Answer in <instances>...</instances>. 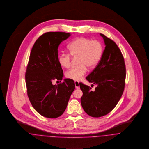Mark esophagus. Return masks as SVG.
<instances>
[{
    "label": "esophagus",
    "instance_id": "esophagus-1",
    "mask_svg": "<svg viewBox=\"0 0 149 149\" xmlns=\"http://www.w3.org/2000/svg\"><path fill=\"white\" fill-rule=\"evenodd\" d=\"M74 84H75V86H76V88H77V89L79 88V84L78 81H75Z\"/></svg>",
    "mask_w": 149,
    "mask_h": 149
}]
</instances>
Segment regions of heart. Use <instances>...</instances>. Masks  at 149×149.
Masks as SVG:
<instances>
[{"label": "heart", "mask_w": 149, "mask_h": 149, "mask_svg": "<svg viewBox=\"0 0 149 149\" xmlns=\"http://www.w3.org/2000/svg\"><path fill=\"white\" fill-rule=\"evenodd\" d=\"M69 53H61L58 62L61 66L68 68L71 65L72 56L77 58V66L67 71L65 76L73 80L79 81L86 74L87 68L94 67L102 58L103 47L102 43L96 40H91L85 38L74 40L67 46Z\"/></svg>", "instance_id": "heart-1"}]
</instances>
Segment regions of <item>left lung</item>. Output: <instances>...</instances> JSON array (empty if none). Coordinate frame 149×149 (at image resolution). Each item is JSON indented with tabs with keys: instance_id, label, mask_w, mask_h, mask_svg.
I'll return each mask as SVG.
<instances>
[{
	"instance_id": "left-lung-1",
	"label": "left lung",
	"mask_w": 149,
	"mask_h": 149,
	"mask_svg": "<svg viewBox=\"0 0 149 149\" xmlns=\"http://www.w3.org/2000/svg\"><path fill=\"white\" fill-rule=\"evenodd\" d=\"M100 35L105 50L97 66L86 78L97 86L92 90L82 82L79 84L83 93L81 105L88 115L96 118L107 115L117 105L125 89L126 76L124 58L119 48L114 41Z\"/></svg>"
}]
</instances>
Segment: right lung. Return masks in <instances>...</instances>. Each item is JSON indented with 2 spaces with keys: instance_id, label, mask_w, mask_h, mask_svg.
<instances>
[{
  "instance_id": "add662e5",
  "label": "right lung",
  "mask_w": 149,
  "mask_h": 149,
  "mask_svg": "<svg viewBox=\"0 0 149 149\" xmlns=\"http://www.w3.org/2000/svg\"><path fill=\"white\" fill-rule=\"evenodd\" d=\"M71 36L70 33L49 32L35 42L25 74L27 95L32 107L45 117H60L67 108L74 82L70 78L53 85L54 80H62L63 71L58 62L59 44Z\"/></svg>"
}]
</instances>
